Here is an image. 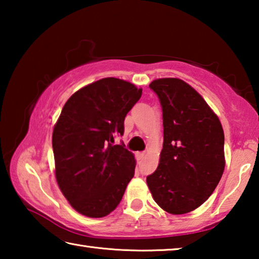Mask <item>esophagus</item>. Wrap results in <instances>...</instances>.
Listing matches in <instances>:
<instances>
[{
  "mask_svg": "<svg viewBox=\"0 0 259 259\" xmlns=\"http://www.w3.org/2000/svg\"><path fill=\"white\" fill-rule=\"evenodd\" d=\"M145 155H146V153H145V152H140V153H138V154H137V156H138V159H139V160L144 159V157H145Z\"/></svg>",
  "mask_w": 259,
  "mask_h": 259,
  "instance_id": "34e87169",
  "label": "esophagus"
}]
</instances>
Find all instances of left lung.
<instances>
[{
    "instance_id": "8db88e82",
    "label": "left lung",
    "mask_w": 259,
    "mask_h": 259,
    "mask_svg": "<svg viewBox=\"0 0 259 259\" xmlns=\"http://www.w3.org/2000/svg\"><path fill=\"white\" fill-rule=\"evenodd\" d=\"M150 88L162 107L163 148L147 185L164 211L187 213L204 203L221 181L224 131L218 116L186 82L157 78Z\"/></svg>"
}]
</instances>
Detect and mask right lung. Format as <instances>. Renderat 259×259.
Returning <instances> with one entry per match:
<instances>
[{"label":"right lung","mask_w":259,"mask_h":259,"mask_svg":"<svg viewBox=\"0 0 259 259\" xmlns=\"http://www.w3.org/2000/svg\"><path fill=\"white\" fill-rule=\"evenodd\" d=\"M140 97L133 83L106 77L64 105L52 133L56 179L69 204L87 217L111 213L134 177V154L123 143H112L123 135L126 114Z\"/></svg>","instance_id":"add662e5"}]
</instances>
